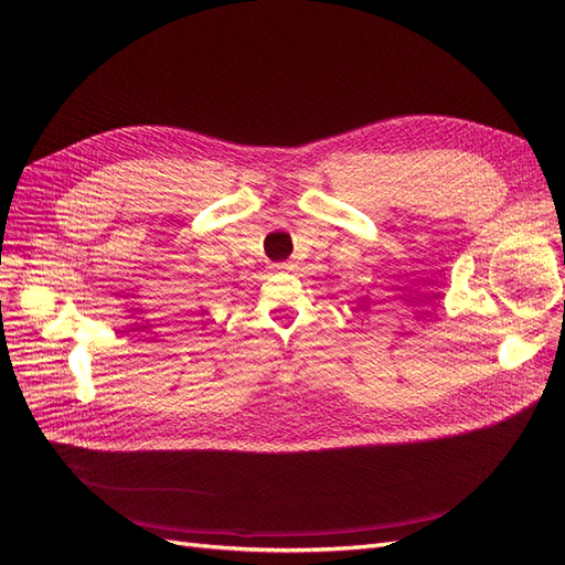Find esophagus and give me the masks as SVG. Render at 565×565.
<instances>
[{
  "label": "esophagus",
  "instance_id": "1",
  "mask_svg": "<svg viewBox=\"0 0 565 565\" xmlns=\"http://www.w3.org/2000/svg\"><path fill=\"white\" fill-rule=\"evenodd\" d=\"M270 268L276 273H289V270H295V264L292 262H280V264H273Z\"/></svg>",
  "mask_w": 565,
  "mask_h": 565
}]
</instances>
